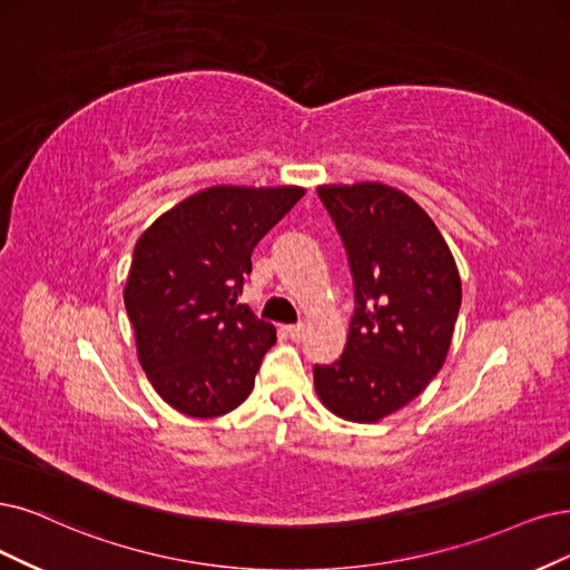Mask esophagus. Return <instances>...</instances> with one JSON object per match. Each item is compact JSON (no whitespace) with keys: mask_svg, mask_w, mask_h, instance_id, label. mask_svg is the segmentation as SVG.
<instances>
[{"mask_svg":"<svg viewBox=\"0 0 570 570\" xmlns=\"http://www.w3.org/2000/svg\"><path fill=\"white\" fill-rule=\"evenodd\" d=\"M286 335L291 341H303L305 338V324H293V326H284Z\"/></svg>","mask_w":570,"mask_h":570,"instance_id":"esophagus-1","label":"esophagus"}]
</instances>
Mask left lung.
<instances>
[{
  "mask_svg": "<svg viewBox=\"0 0 570 570\" xmlns=\"http://www.w3.org/2000/svg\"><path fill=\"white\" fill-rule=\"evenodd\" d=\"M354 277L343 356L314 366L322 404L350 423L404 409L444 366L462 301L453 253L425 208L377 180L320 185Z\"/></svg>",
  "mask_w": 570,
  "mask_h": 570,
  "instance_id": "left-lung-1",
  "label": "left lung"
}]
</instances>
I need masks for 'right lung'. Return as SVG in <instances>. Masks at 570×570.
I'll return each mask as SVG.
<instances>
[{
  "instance_id": "obj_1",
  "label": "right lung",
  "mask_w": 570,
  "mask_h": 570,
  "mask_svg": "<svg viewBox=\"0 0 570 570\" xmlns=\"http://www.w3.org/2000/svg\"><path fill=\"white\" fill-rule=\"evenodd\" d=\"M307 193L301 185L199 189L147 227L124 286L138 362L164 402L216 417L250 394L272 324L237 305L250 253Z\"/></svg>"
}]
</instances>
